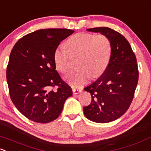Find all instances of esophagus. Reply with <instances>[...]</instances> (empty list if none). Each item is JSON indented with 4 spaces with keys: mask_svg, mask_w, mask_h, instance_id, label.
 I'll list each match as a JSON object with an SVG mask.
<instances>
[{
    "mask_svg": "<svg viewBox=\"0 0 151 151\" xmlns=\"http://www.w3.org/2000/svg\"><path fill=\"white\" fill-rule=\"evenodd\" d=\"M72 92H73V94L76 95V94H78L82 92V90H80V89H77V88H72Z\"/></svg>",
    "mask_w": 151,
    "mask_h": 151,
    "instance_id": "obj_1",
    "label": "esophagus"
}]
</instances>
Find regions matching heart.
Segmentation results:
<instances>
[{"label":"heart","instance_id":"heart-1","mask_svg":"<svg viewBox=\"0 0 151 151\" xmlns=\"http://www.w3.org/2000/svg\"><path fill=\"white\" fill-rule=\"evenodd\" d=\"M66 47L59 45L54 52L53 60L56 69L65 74L69 69V58L79 55L77 70L71 71L66 79L73 87H81L90 77H100L106 70L112 53L111 42L104 35L78 33L66 40Z\"/></svg>","mask_w":151,"mask_h":151}]
</instances>
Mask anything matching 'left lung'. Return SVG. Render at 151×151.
Returning a JSON list of instances; mask_svg holds the SVG:
<instances>
[{
    "instance_id": "left-lung-1",
    "label": "left lung",
    "mask_w": 151,
    "mask_h": 151,
    "mask_svg": "<svg viewBox=\"0 0 151 151\" xmlns=\"http://www.w3.org/2000/svg\"><path fill=\"white\" fill-rule=\"evenodd\" d=\"M107 36L111 42L110 62L104 74L84 90L90 93V104L83 108L90 121L108 123L121 117L129 109L138 82L137 59L129 42L118 32L106 27L88 29Z\"/></svg>"
}]
</instances>
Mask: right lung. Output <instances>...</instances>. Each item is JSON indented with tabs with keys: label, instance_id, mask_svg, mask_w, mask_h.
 <instances>
[{
	"label": "right lung",
	"instance_id": "right-lung-1",
	"mask_svg": "<svg viewBox=\"0 0 151 151\" xmlns=\"http://www.w3.org/2000/svg\"><path fill=\"white\" fill-rule=\"evenodd\" d=\"M68 29H45L19 40L6 69L9 94L17 109L37 123H48L61 114L72 96L71 87L55 70L53 55L60 42L74 33ZM58 87L57 90L52 87Z\"/></svg>",
	"mask_w": 151,
	"mask_h": 151
}]
</instances>
